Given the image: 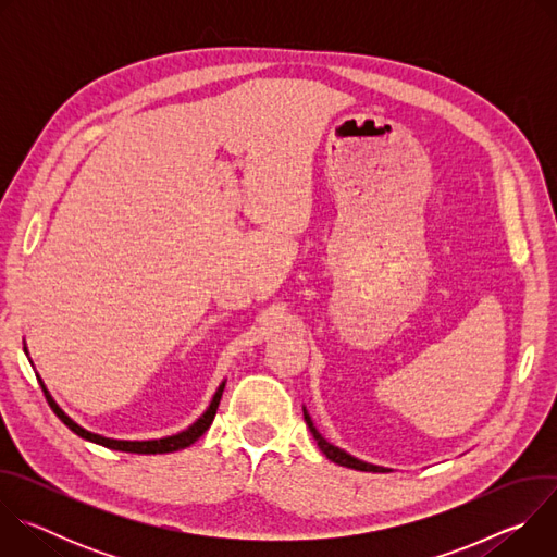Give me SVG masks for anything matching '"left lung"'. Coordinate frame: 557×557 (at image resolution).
Here are the masks:
<instances>
[{
	"mask_svg": "<svg viewBox=\"0 0 557 557\" xmlns=\"http://www.w3.org/2000/svg\"><path fill=\"white\" fill-rule=\"evenodd\" d=\"M304 421H306V425H308V430H310L312 438L317 441V445H320V449L326 454V458H329V460H333V462H337V465H342V467L357 469V471H389L387 467L372 465V462H366V460H361V458H355V456H352V454H348L346 449H342V447H337V445L329 443V441L320 434V430L314 428V423H312V419H310V414H308V410H306V408H304Z\"/></svg>",
	"mask_w": 557,
	"mask_h": 557,
	"instance_id": "8db88e82",
	"label": "left lung"
}]
</instances>
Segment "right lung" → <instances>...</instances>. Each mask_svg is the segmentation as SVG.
Returning <instances> with one entry per match:
<instances>
[{
  "label": "right lung",
  "instance_id": "obj_1",
  "mask_svg": "<svg viewBox=\"0 0 557 557\" xmlns=\"http://www.w3.org/2000/svg\"><path fill=\"white\" fill-rule=\"evenodd\" d=\"M24 352H26V357H28L26 342H24ZM28 361H30V357H28ZM30 363H33V361H30ZM35 374H37V372H35ZM37 381H39V385H41V389H44V394H46V399H48L52 412H54V414L61 419V423L67 425L76 436H82L84 441H90V443H97V445H103V447H108V449H119V451H129V454H170V451H178V449H185V447H189L191 443H196V441L209 430V425L213 423L215 410H218L220 399H222V389H224V383H226V379H224V381L218 385V389H215V394L211 396V404L207 406V410H205L187 430L176 432V434H172V436H163V438L123 441V438H110V436L90 432V430L78 425L74 419H70V417L59 408V404L52 399V394L48 392V387H46V383L41 381L39 374H37Z\"/></svg>",
  "mask_w": 557,
  "mask_h": 557
}]
</instances>
